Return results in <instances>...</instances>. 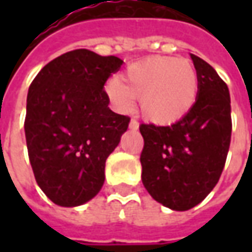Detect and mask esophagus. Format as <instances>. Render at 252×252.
<instances>
[{"mask_svg":"<svg viewBox=\"0 0 252 252\" xmlns=\"http://www.w3.org/2000/svg\"><path fill=\"white\" fill-rule=\"evenodd\" d=\"M129 127H130L131 130H137L139 129V122L136 121V119H131L130 123H129Z\"/></svg>","mask_w":252,"mask_h":252,"instance_id":"esophagus-1","label":"esophagus"}]
</instances>
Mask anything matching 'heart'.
<instances>
[{
	"label": "heart",
	"mask_w": 252,
	"mask_h": 252,
	"mask_svg": "<svg viewBox=\"0 0 252 252\" xmlns=\"http://www.w3.org/2000/svg\"><path fill=\"white\" fill-rule=\"evenodd\" d=\"M122 78H111L105 90L115 108L129 112L140 96V111L156 125H171L182 119L196 102L198 73L184 59L154 56L130 64Z\"/></svg>",
	"instance_id": "1"
}]
</instances>
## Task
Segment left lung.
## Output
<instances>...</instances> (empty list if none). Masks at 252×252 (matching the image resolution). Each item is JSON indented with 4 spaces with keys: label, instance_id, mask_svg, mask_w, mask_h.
Returning <instances> with one entry per match:
<instances>
[{
    "label": "left lung",
    "instance_id": "left-lung-1",
    "mask_svg": "<svg viewBox=\"0 0 252 252\" xmlns=\"http://www.w3.org/2000/svg\"><path fill=\"white\" fill-rule=\"evenodd\" d=\"M190 59L199 78L192 109L171 126L140 125L143 185L154 200L179 212L196 206L216 187L231 140L227 85L205 60Z\"/></svg>",
    "mask_w": 252,
    "mask_h": 252
}]
</instances>
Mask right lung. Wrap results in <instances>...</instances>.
I'll use <instances>...</instances> for the list:
<instances>
[{
	"label": "right lung",
	"mask_w": 252,
	"mask_h": 252,
	"mask_svg": "<svg viewBox=\"0 0 252 252\" xmlns=\"http://www.w3.org/2000/svg\"><path fill=\"white\" fill-rule=\"evenodd\" d=\"M122 64L119 57L78 49L46 64L29 87V161L37 185L59 206H80L103 185L106 158L130 122L109 109L103 91Z\"/></svg>",
	"instance_id": "add662e5"
}]
</instances>
